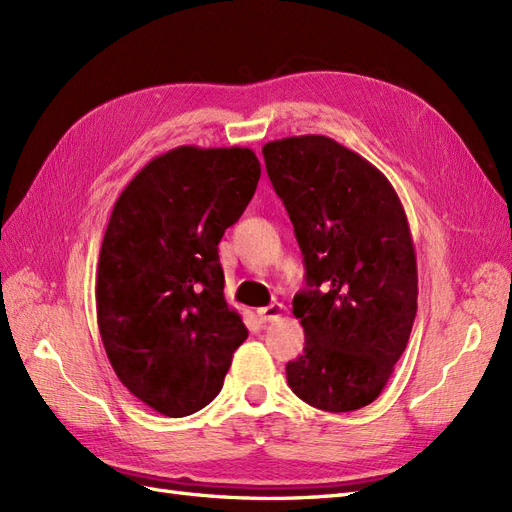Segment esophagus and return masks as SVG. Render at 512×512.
<instances>
[{"mask_svg": "<svg viewBox=\"0 0 512 512\" xmlns=\"http://www.w3.org/2000/svg\"><path fill=\"white\" fill-rule=\"evenodd\" d=\"M284 312H286V307H284L282 303H271V305H267V307H260V309H258V318H260L262 322H273V320H277V318H282Z\"/></svg>", "mask_w": 512, "mask_h": 512, "instance_id": "1", "label": "esophagus"}]
</instances>
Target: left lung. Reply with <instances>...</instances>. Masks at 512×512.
Listing matches in <instances>:
<instances>
[{
	"label": "left lung",
	"instance_id": "left-lung-1",
	"mask_svg": "<svg viewBox=\"0 0 512 512\" xmlns=\"http://www.w3.org/2000/svg\"><path fill=\"white\" fill-rule=\"evenodd\" d=\"M299 241L307 290L292 301L305 348L292 393L327 412L369 406L404 354L416 316V254L404 205L380 170L322 134L262 147Z\"/></svg>",
	"mask_w": 512,
	"mask_h": 512
}]
</instances>
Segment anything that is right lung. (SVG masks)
<instances>
[{
    "mask_svg": "<svg viewBox=\"0 0 512 512\" xmlns=\"http://www.w3.org/2000/svg\"><path fill=\"white\" fill-rule=\"evenodd\" d=\"M258 179L252 149L183 145L138 170L113 207L96 275L98 329L123 386L164 416L213 401L247 337L224 299L218 243Z\"/></svg>",
    "mask_w": 512,
    "mask_h": 512,
    "instance_id": "add662e5",
    "label": "right lung"
}]
</instances>
